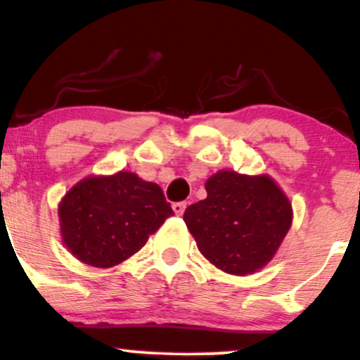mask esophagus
<instances>
[{"mask_svg":"<svg viewBox=\"0 0 360 360\" xmlns=\"http://www.w3.org/2000/svg\"><path fill=\"white\" fill-rule=\"evenodd\" d=\"M172 210H174V213L177 214V217H181V214H183L184 210H186V203H184V201H179V203H174V205H172Z\"/></svg>","mask_w":360,"mask_h":360,"instance_id":"obj_1","label":"esophagus"}]
</instances>
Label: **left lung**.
<instances>
[{
  "mask_svg": "<svg viewBox=\"0 0 360 360\" xmlns=\"http://www.w3.org/2000/svg\"><path fill=\"white\" fill-rule=\"evenodd\" d=\"M206 193L183 217L201 254L235 276L266 266L292 220L291 205L278 184L267 176L220 171L206 181Z\"/></svg>",
  "mask_w": 360,
  "mask_h": 360,
  "instance_id": "obj_1",
  "label": "left lung"
}]
</instances>
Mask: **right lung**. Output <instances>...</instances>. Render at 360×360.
Listing matches in <instances>:
<instances>
[{"label":"right lung","instance_id":"add662e5","mask_svg":"<svg viewBox=\"0 0 360 360\" xmlns=\"http://www.w3.org/2000/svg\"><path fill=\"white\" fill-rule=\"evenodd\" d=\"M172 214L162 189L134 172L88 177L59 206L62 240L93 267L123 262Z\"/></svg>","mask_w":360,"mask_h":360}]
</instances>
